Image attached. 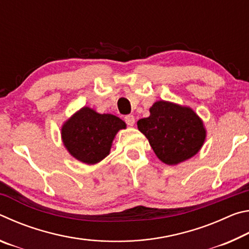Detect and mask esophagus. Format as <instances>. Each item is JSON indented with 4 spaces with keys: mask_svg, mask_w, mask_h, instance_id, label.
Here are the masks:
<instances>
[{
    "mask_svg": "<svg viewBox=\"0 0 249 249\" xmlns=\"http://www.w3.org/2000/svg\"><path fill=\"white\" fill-rule=\"evenodd\" d=\"M124 121L128 126H133L135 124V117L133 115H126L124 117Z\"/></svg>",
    "mask_w": 249,
    "mask_h": 249,
    "instance_id": "1",
    "label": "esophagus"
}]
</instances>
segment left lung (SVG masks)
I'll list each match as a JSON object with an SVG mask.
<instances>
[{"instance_id": "1", "label": "left lung", "mask_w": 249, "mask_h": 249, "mask_svg": "<svg viewBox=\"0 0 249 249\" xmlns=\"http://www.w3.org/2000/svg\"><path fill=\"white\" fill-rule=\"evenodd\" d=\"M150 115L137 122L157 157L167 165H177L195 156L203 145V123L190 107L158 101Z\"/></svg>"}]
</instances>
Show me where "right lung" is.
Wrapping results in <instances>:
<instances>
[{
	"label": "right lung",
	"mask_w": 249,
	"mask_h": 249,
	"mask_svg": "<svg viewBox=\"0 0 249 249\" xmlns=\"http://www.w3.org/2000/svg\"><path fill=\"white\" fill-rule=\"evenodd\" d=\"M125 127L120 117L83 107L62 126V142L75 159L93 165L109 154L116 133Z\"/></svg>",
	"instance_id": "right-lung-1"
}]
</instances>
